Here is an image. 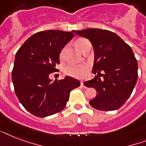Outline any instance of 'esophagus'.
<instances>
[{"label":"esophagus","mask_w":146,"mask_h":146,"mask_svg":"<svg viewBox=\"0 0 146 146\" xmlns=\"http://www.w3.org/2000/svg\"><path fill=\"white\" fill-rule=\"evenodd\" d=\"M80 84H81V87H82V88H86V86H85L84 82H80Z\"/></svg>","instance_id":"1"}]
</instances>
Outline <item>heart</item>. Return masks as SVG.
Segmentation results:
<instances>
[{
	"instance_id": "obj_1",
	"label": "heart",
	"mask_w": 146,
	"mask_h": 146,
	"mask_svg": "<svg viewBox=\"0 0 146 146\" xmlns=\"http://www.w3.org/2000/svg\"><path fill=\"white\" fill-rule=\"evenodd\" d=\"M88 40L86 38H80L76 41L75 45L79 50L82 52V50H84L85 46ZM64 57V50H61V52L60 54V58L62 59ZM89 66L88 64H82L80 65H73V64H69L66 66L64 69V73L66 75L71 76L73 78H77V79H83L86 77L87 73L89 72Z\"/></svg>"
}]
</instances>
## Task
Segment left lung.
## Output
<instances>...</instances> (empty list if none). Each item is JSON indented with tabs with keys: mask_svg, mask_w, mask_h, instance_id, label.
<instances>
[{
	"mask_svg": "<svg viewBox=\"0 0 146 146\" xmlns=\"http://www.w3.org/2000/svg\"><path fill=\"white\" fill-rule=\"evenodd\" d=\"M73 33L88 38L95 51L92 73L99 76L84 82L98 93L89 102L90 105L99 111L121 108L131 96L138 79V64L130 46L116 33L105 29H88Z\"/></svg>",
	"mask_w": 146,
	"mask_h": 146,
	"instance_id": "left-lung-1",
	"label": "left lung"
}]
</instances>
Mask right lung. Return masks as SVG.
I'll return each mask as SVG.
<instances>
[{"instance_id":"right-lung-1","label":"right lung","mask_w":146,"mask_h":146,"mask_svg":"<svg viewBox=\"0 0 146 146\" xmlns=\"http://www.w3.org/2000/svg\"><path fill=\"white\" fill-rule=\"evenodd\" d=\"M73 37L70 32H38L17 50L12 71L15 93L33 115L44 117L61 111L70 92L80 86L79 80L68 76L54 82L49 79L50 73L57 71L60 50Z\"/></svg>"}]
</instances>
